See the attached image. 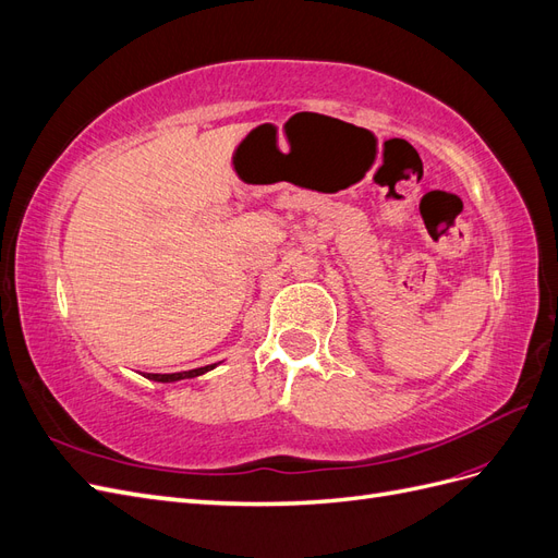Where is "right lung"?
<instances>
[{"instance_id":"right-lung-1","label":"right lung","mask_w":558,"mask_h":558,"mask_svg":"<svg viewBox=\"0 0 558 558\" xmlns=\"http://www.w3.org/2000/svg\"><path fill=\"white\" fill-rule=\"evenodd\" d=\"M214 365H205V367H195V369H189V373H172V375H146V379H154V381H179V379H193V377H199L209 373V369H214Z\"/></svg>"}]
</instances>
